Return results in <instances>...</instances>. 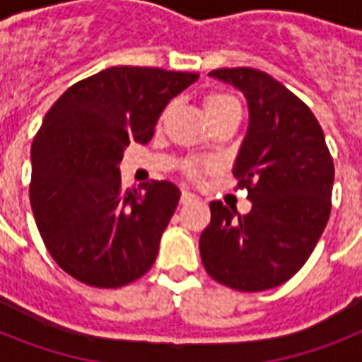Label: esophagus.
<instances>
[{
  "instance_id": "1",
  "label": "esophagus",
  "mask_w": 362,
  "mask_h": 362,
  "mask_svg": "<svg viewBox=\"0 0 362 362\" xmlns=\"http://www.w3.org/2000/svg\"><path fill=\"white\" fill-rule=\"evenodd\" d=\"M193 201H199V199L195 197L193 193L182 192V195H180V204H189V203H193Z\"/></svg>"
}]
</instances>
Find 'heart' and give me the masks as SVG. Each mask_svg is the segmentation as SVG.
I'll return each instance as SVG.
<instances>
[{
	"mask_svg": "<svg viewBox=\"0 0 362 362\" xmlns=\"http://www.w3.org/2000/svg\"><path fill=\"white\" fill-rule=\"evenodd\" d=\"M170 107H165L163 112L159 115V124L167 118L169 115ZM204 110H206V115H209L210 122L218 118V116L229 115V112H240V103H238L237 98H233L229 93H220V92H212L209 93L206 98H204ZM210 169L209 163H204V161H199V159H189L184 167V173H186L187 178H192V180H199L201 176Z\"/></svg>",
	"mask_w": 362,
	"mask_h": 362,
	"instance_id": "obj_1",
	"label": "heart"
}]
</instances>
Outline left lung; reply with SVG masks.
I'll use <instances>...</instances> for the list:
<instances>
[{
  "label": "left lung",
  "instance_id": "8db88e82",
  "mask_svg": "<svg viewBox=\"0 0 362 362\" xmlns=\"http://www.w3.org/2000/svg\"><path fill=\"white\" fill-rule=\"evenodd\" d=\"M247 99L250 127L235 161L252 210L210 203L199 250L206 272L237 291H264L297 274L331 216L334 163L308 105L252 67L210 71Z\"/></svg>",
  "mask_w": 362,
  "mask_h": 362
}]
</instances>
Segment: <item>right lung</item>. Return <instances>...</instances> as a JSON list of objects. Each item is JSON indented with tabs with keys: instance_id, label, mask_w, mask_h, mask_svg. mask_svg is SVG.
Returning a JSON list of instances; mask_svg holds the SVG:
<instances>
[{
	"instance_id": "obj_1",
	"label": "right lung",
	"mask_w": 362,
	"mask_h": 362,
	"mask_svg": "<svg viewBox=\"0 0 362 362\" xmlns=\"http://www.w3.org/2000/svg\"><path fill=\"white\" fill-rule=\"evenodd\" d=\"M197 73L110 67L65 90L31 146L30 203L59 269L92 287L146 274L180 192L167 180L122 189L125 146L146 144L161 110Z\"/></svg>"
}]
</instances>
